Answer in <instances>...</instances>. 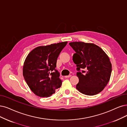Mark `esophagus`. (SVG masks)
<instances>
[{
	"label": "esophagus",
	"mask_w": 127,
	"mask_h": 127,
	"mask_svg": "<svg viewBox=\"0 0 127 127\" xmlns=\"http://www.w3.org/2000/svg\"><path fill=\"white\" fill-rule=\"evenodd\" d=\"M71 75H67V76H65V78H69V77H71Z\"/></svg>",
	"instance_id": "34e87169"
}]
</instances>
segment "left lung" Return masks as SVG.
<instances>
[{
	"mask_svg": "<svg viewBox=\"0 0 127 127\" xmlns=\"http://www.w3.org/2000/svg\"><path fill=\"white\" fill-rule=\"evenodd\" d=\"M75 53L73 61L76 64L79 82L77 90L83 94L93 96L101 92L109 81L111 64L100 47L93 43L73 42L69 43ZM85 70L81 72L80 69Z\"/></svg>",
	"mask_w": 127,
	"mask_h": 127,
	"instance_id": "obj_1",
	"label": "left lung"
}]
</instances>
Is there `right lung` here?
Here are the masks:
<instances>
[{"instance_id":"right-lung-1","label":"right lung","mask_w":127,"mask_h":127,"mask_svg":"<svg viewBox=\"0 0 127 127\" xmlns=\"http://www.w3.org/2000/svg\"><path fill=\"white\" fill-rule=\"evenodd\" d=\"M67 42L41 46L28 55L23 75L30 90L41 97H48L62 85L60 73L55 69L58 56Z\"/></svg>"}]
</instances>
